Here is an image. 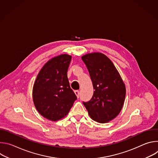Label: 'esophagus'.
<instances>
[{
  "label": "esophagus",
  "mask_w": 158,
  "mask_h": 158,
  "mask_svg": "<svg viewBox=\"0 0 158 158\" xmlns=\"http://www.w3.org/2000/svg\"><path fill=\"white\" fill-rule=\"evenodd\" d=\"M74 93H75V94L76 95L77 98H79V91H74Z\"/></svg>",
  "instance_id": "1"
}]
</instances>
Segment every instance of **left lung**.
<instances>
[{
    "instance_id": "8db88e82",
    "label": "left lung",
    "mask_w": 158,
    "mask_h": 158,
    "mask_svg": "<svg viewBox=\"0 0 158 158\" xmlns=\"http://www.w3.org/2000/svg\"><path fill=\"white\" fill-rule=\"evenodd\" d=\"M95 91L91 99L83 104L92 119L106 123L114 119L123 108L126 86L116 67L104 54L82 56Z\"/></svg>"
}]
</instances>
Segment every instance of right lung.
Listing matches in <instances>:
<instances>
[{
	"label": "right lung",
	"mask_w": 158,
	"mask_h": 158,
	"mask_svg": "<svg viewBox=\"0 0 158 158\" xmlns=\"http://www.w3.org/2000/svg\"><path fill=\"white\" fill-rule=\"evenodd\" d=\"M71 59V56L64 54L50 59L42 67L33 86L36 109L52 121L64 118L77 99L67 75Z\"/></svg>",
	"instance_id": "obj_1"
}]
</instances>
